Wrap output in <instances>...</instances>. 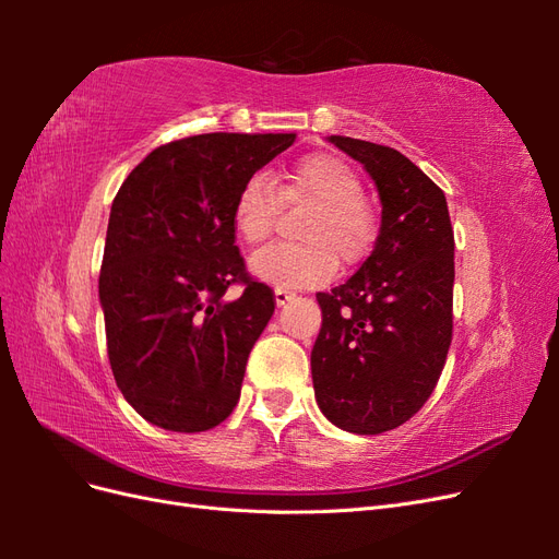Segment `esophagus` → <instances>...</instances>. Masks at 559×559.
I'll return each instance as SVG.
<instances>
[{"label":"esophagus","mask_w":559,"mask_h":559,"mask_svg":"<svg viewBox=\"0 0 559 559\" xmlns=\"http://www.w3.org/2000/svg\"><path fill=\"white\" fill-rule=\"evenodd\" d=\"M294 298H296V294H292V292H286V289H275V302H277V308L286 306V302L294 300Z\"/></svg>","instance_id":"obj_1"}]
</instances>
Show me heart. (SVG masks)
I'll list each match as a JSON object with an SVG mask.
<instances>
[{
  "label": "heart",
  "mask_w": 559,
  "mask_h": 559,
  "mask_svg": "<svg viewBox=\"0 0 559 559\" xmlns=\"http://www.w3.org/2000/svg\"><path fill=\"white\" fill-rule=\"evenodd\" d=\"M312 205L298 235L308 242L270 245L253 253L249 270L277 289H306L329 280L337 259L347 265L364 261L373 249L378 226L364 202V181L354 167L331 154L300 158L280 183L265 175L249 177L235 198L233 228L245 245H259L273 233L282 210Z\"/></svg>",
  "instance_id": "1"
}]
</instances>
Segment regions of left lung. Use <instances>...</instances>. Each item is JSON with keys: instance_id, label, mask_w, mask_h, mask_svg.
I'll return each instance as SVG.
<instances>
[{"instance_id": "obj_1", "label": "left lung", "mask_w": 559, "mask_h": 559, "mask_svg": "<svg viewBox=\"0 0 559 559\" xmlns=\"http://www.w3.org/2000/svg\"><path fill=\"white\" fill-rule=\"evenodd\" d=\"M373 179L382 222L370 257L317 294L312 347L319 411L337 429L401 427L431 396L452 341L454 235L445 193L396 148L331 134Z\"/></svg>"}]
</instances>
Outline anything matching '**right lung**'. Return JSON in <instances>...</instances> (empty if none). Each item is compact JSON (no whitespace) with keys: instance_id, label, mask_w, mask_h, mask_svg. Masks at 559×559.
<instances>
[{"instance_id":"right-lung-1","label":"right lung","mask_w":559,"mask_h":559,"mask_svg":"<svg viewBox=\"0 0 559 559\" xmlns=\"http://www.w3.org/2000/svg\"><path fill=\"white\" fill-rule=\"evenodd\" d=\"M294 142L296 132L198 134L151 151L118 189L99 306L114 380L151 425L207 431L238 405L275 298L245 273L233 205ZM235 281L246 292L226 299Z\"/></svg>"}]
</instances>
